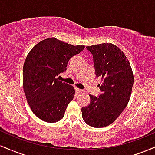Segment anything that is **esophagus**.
<instances>
[{"label":"esophagus","mask_w":155,"mask_h":155,"mask_svg":"<svg viewBox=\"0 0 155 155\" xmlns=\"http://www.w3.org/2000/svg\"><path fill=\"white\" fill-rule=\"evenodd\" d=\"M76 92H77L78 94L82 93V92H83V90H81V89L77 88V89H76Z\"/></svg>","instance_id":"obj_1"}]
</instances>
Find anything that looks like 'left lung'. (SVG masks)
<instances>
[{"mask_svg": "<svg viewBox=\"0 0 155 155\" xmlns=\"http://www.w3.org/2000/svg\"><path fill=\"white\" fill-rule=\"evenodd\" d=\"M93 55L95 74L101 78L99 97L90 95V104L82 107L88 125L104 127L113 123L128 104L134 82L129 60L117 46L104 43L87 47Z\"/></svg>", "mask_w": 155, "mask_h": 155, "instance_id": "left-lung-1", "label": "left lung"}]
</instances>
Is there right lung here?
Wrapping results in <instances>:
<instances>
[{"mask_svg":"<svg viewBox=\"0 0 155 155\" xmlns=\"http://www.w3.org/2000/svg\"><path fill=\"white\" fill-rule=\"evenodd\" d=\"M84 49V45L74 46L53 37L38 42L27 55L23 89L32 111L40 120L54 123L63 118L75 89L57 76L66 71L68 60Z\"/></svg>","mask_w":155,"mask_h":155,"instance_id":"add662e5","label":"right lung"}]
</instances>
